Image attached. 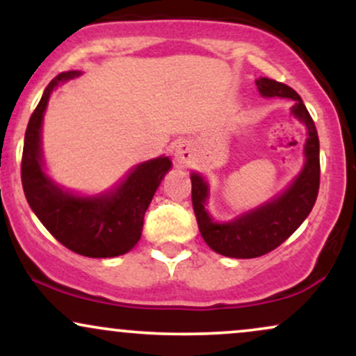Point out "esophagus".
<instances>
[{
    "instance_id": "34e87169",
    "label": "esophagus",
    "mask_w": 356,
    "mask_h": 356,
    "mask_svg": "<svg viewBox=\"0 0 356 356\" xmlns=\"http://www.w3.org/2000/svg\"><path fill=\"white\" fill-rule=\"evenodd\" d=\"M175 162L179 165H187L192 159V149L189 142H181L177 147H175Z\"/></svg>"
}]
</instances>
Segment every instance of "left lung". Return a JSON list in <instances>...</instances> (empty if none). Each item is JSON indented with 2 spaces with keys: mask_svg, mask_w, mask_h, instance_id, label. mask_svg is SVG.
I'll return each mask as SVG.
<instances>
[{
  "mask_svg": "<svg viewBox=\"0 0 356 356\" xmlns=\"http://www.w3.org/2000/svg\"><path fill=\"white\" fill-rule=\"evenodd\" d=\"M259 93L264 97H284L293 99V113L308 129L305 145L306 164L300 177L293 182L284 194L259 209L244 214L229 224L212 222L204 204L207 199V184L201 175L192 174V207L197 219L199 231L212 251L227 257H259L284 243L301 222L308 218L320 189V140L316 127L303 100L288 85L271 79L256 81Z\"/></svg>",
  "mask_w": 356,
  "mask_h": 356,
  "instance_id": "1",
  "label": "left lung"
}]
</instances>
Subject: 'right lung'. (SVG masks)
Returning <instances> with one entry per match:
<instances>
[{
    "instance_id": "right-lung-1",
    "label": "right lung",
    "mask_w": 356,
    "mask_h": 356,
    "mask_svg": "<svg viewBox=\"0 0 356 356\" xmlns=\"http://www.w3.org/2000/svg\"><path fill=\"white\" fill-rule=\"evenodd\" d=\"M76 75L79 72L56 75L31 113L22 157L23 191L36 218L65 248L87 257L120 256L140 239L145 211L170 169V161L159 157L140 164L113 194L104 197H75L58 189L43 174L40 127L51 90Z\"/></svg>"
}]
</instances>
